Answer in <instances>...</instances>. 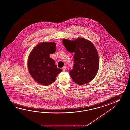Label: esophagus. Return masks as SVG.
I'll list each match as a JSON object with an SVG mask.
<instances>
[{"label": "esophagus", "mask_w": 130, "mask_h": 130, "mask_svg": "<svg viewBox=\"0 0 130 130\" xmlns=\"http://www.w3.org/2000/svg\"><path fill=\"white\" fill-rule=\"evenodd\" d=\"M66 67L64 66L62 68V70H63V71H65V70H66Z\"/></svg>", "instance_id": "34e87169"}]
</instances>
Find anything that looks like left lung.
<instances>
[{"label": "left lung", "mask_w": 130, "mask_h": 130, "mask_svg": "<svg viewBox=\"0 0 130 130\" xmlns=\"http://www.w3.org/2000/svg\"><path fill=\"white\" fill-rule=\"evenodd\" d=\"M63 44L70 53H74V64L70 71L72 80L79 85L90 82L97 75L99 58L96 47L91 42L82 38L74 40L63 39Z\"/></svg>", "instance_id": "1"}]
</instances>
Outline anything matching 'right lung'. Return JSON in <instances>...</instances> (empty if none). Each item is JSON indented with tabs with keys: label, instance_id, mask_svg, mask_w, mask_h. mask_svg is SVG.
<instances>
[{
	"label": "right lung",
	"instance_id": "add662e5",
	"mask_svg": "<svg viewBox=\"0 0 130 130\" xmlns=\"http://www.w3.org/2000/svg\"><path fill=\"white\" fill-rule=\"evenodd\" d=\"M54 42H43L37 45L31 51L28 59V68L31 76L37 83L48 86L53 83L62 71L57 68L50 54L56 51Z\"/></svg>",
	"mask_w": 130,
	"mask_h": 130
}]
</instances>
